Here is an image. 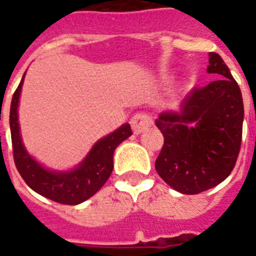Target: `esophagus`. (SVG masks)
Segmentation results:
<instances>
[{"label": "esophagus", "mask_w": 256, "mask_h": 256, "mask_svg": "<svg viewBox=\"0 0 256 256\" xmlns=\"http://www.w3.org/2000/svg\"><path fill=\"white\" fill-rule=\"evenodd\" d=\"M130 124H132L134 134H140V132H144L152 124V116L146 114V112H136V114L132 116Z\"/></svg>", "instance_id": "34e87169"}]
</instances>
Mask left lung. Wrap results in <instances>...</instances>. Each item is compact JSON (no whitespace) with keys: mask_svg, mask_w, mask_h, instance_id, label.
I'll use <instances>...</instances> for the list:
<instances>
[{"mask_svg":"<svg viewBox=\"0 0 256 256\" xmlns=\"http://www.w3.org/2000/svg\"><path fill=\"white\" fill-rule=\"evenodd\" d=\"M207 73L218 81L194 88L179 112L156 120L164 144L156 170L174 190L192 195L212 188L231 174L238 160L243 128V100L220 56L208 53Z\"/></svg>","mask_w":256,"mask_h":256,"instance_id":"1","label":"left lung"}]
</instances>
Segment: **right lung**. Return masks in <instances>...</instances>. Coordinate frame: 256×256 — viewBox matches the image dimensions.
I'll list each match as a JSON object with an SVG mask.
<instances>
[{
  "label": "right lung",
  "instance_id": "right-lung-1",
  "mask_svg": "<svg viewBox=\"0 0 256 256\" xmlns=\"http://www.w3.org/2000/svg\"><path fill=\"white\" fill-rule=\"evenodd\" d=\"M22 77L14 92L10 104V132L13 144L14 164L26 184L42 196L62 204H78L92 198L100 190L112 171V156L116 146L132 136L130 124H124L116 132L100 140L86 158L74 170L52 171L29 156L22 144L18 124V100L21 94Z\"/></svg>",
  "mask_w": 256,
  "mask_h": 256
}]
</instances>
